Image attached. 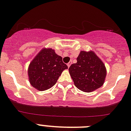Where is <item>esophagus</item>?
I'll use <instances>...</instances> for the list:
<instances>
[{"instance_id": "1", "label": "esophagus", "mask_w": 131, "mask_h": 131, "mask_svg": "<svg viewBox=\"0 0 131 131\" xmlns=\"http://www.w3.org/2000/svg\"><path fill=\"white\" fill-rule=\"evenodd\" d=\"M71 62H69V63H67V67H70V66H71Z\"/></svg>"}]
</instances>
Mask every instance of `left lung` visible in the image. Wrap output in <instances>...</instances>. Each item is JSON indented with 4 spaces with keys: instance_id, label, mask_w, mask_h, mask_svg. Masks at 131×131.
Segmentation results:
<instances>
[{
    "instance_id": "obj_1",
    "label": "left lung",
    "mask_w": 131,
    "mask_h": 131,
    "mask_svg": "<svg viewBox=\"0 0 131 131\" xmlns=\"http://www.w3.org/2000/svg\"><path fill=\"white\" fill-rule=\"evenodd\" d=\"M77 60L69 69L76 87L85 93H91L103 86L106 69L94 51L82 50Z\"/></svg>"
}]
</instances>
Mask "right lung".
Masks as SVG:
<instances>
[{
	"label": "right lung",
	"mask_w": 131,
	"mask_h": 131,
	"mask_svg": "<svg viewBox=\"0 0 131 131\" xmlns=\"http://www.w3.org/2000/svg\"><path fill=\"white\" fill-rule=\"evenodd\" d=\"M62 59L54 49L43 48L40 50L28 66V76L30 85L40 91L52 87L62 71L68 69Z\"/></svg>",
	"instance_id": "obj_1"
}]
</instances>
